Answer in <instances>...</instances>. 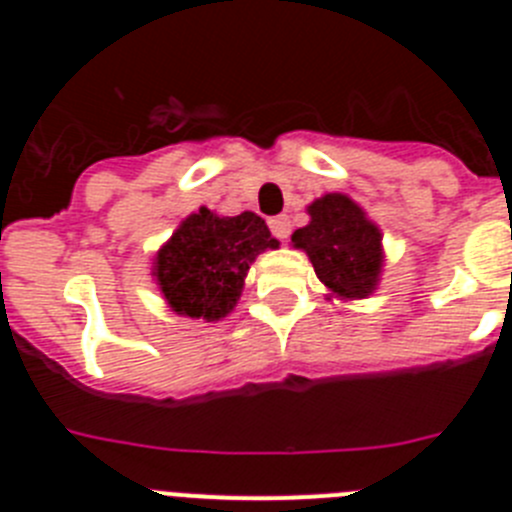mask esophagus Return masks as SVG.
<instances>
[{"mask_svg": "<svg viewBox=\"0 0 512 512\" xmlns=\"http://www.w3.org/2000/svg\"><path fill=\"white\" fill-rule=\"evenodd\" d=\"M269 228H271V233L277 235L279 241H287L289 233H292V223H289V217H287V215L271 217V220H269Z\"/></svg>", "mask_w": 512, "mask_h": 512, "instance_id": "1", "label": "esophagus"}]
</instances>
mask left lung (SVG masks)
I'll use <instances>...</instances> for the list:
<instances>
[{
  "label": "left lung",
  "instance_id": "left-lung-1",
  "mask_svg": "<svg viewBox=\"0 0 512 512\" xmlns=\"http://www.w3.org/2000/svg\"><path fill=\"white\" fill-rule=\"evenodd\" d=\"M310 223L292 233L328 289V300H364L379 287L384 269L382 230L348 194L328 192L307 205Z\"/></svg>",
  "mask_w": 512,
  "mask_h": 512
}]
</instances>
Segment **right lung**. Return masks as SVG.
Instances as JSON below:
<instances>
[{
  "instance_id": "right-lung-1",
  "label": "right lung",
  "mask_w": 512,
  "mask_h": 512,
  "mask_svg": "<svg viewBox=\"0 0 512 512\" xmlns=\"http://www.w3.org/2000/svg\"><path fill=\"white\" fill-rule=\"evenodd\" d=\"M269 248L279 241L256 212L228 217L200 207L158 248L151 277L171 312L215 323L233 312L248 269Z\"/></svg>"
}]
</instances>
